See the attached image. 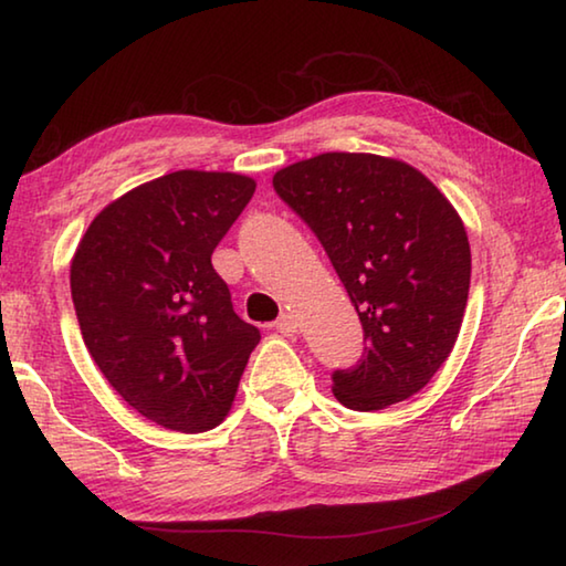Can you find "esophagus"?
<instances>
[{"mask_svg":"<svg viewBox=\"0 0 566 566\" xmlns=\"http://www.w3.org/2000/svg\"><path fill=\"white\" fill-rule=\"evenodd\" d=\"M297 317L292 315V312H284V315L274 322V329L276 332H282L284 337H292V335H297Z\"/></svg>","mask_w":566,"mask_h":566,"instance_id":"34e87169","label":"esophagus"}]
</instances>
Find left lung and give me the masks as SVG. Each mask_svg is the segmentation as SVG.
Wrapping results in <instances>:
<instances>
[{"label": "left lung", "mask_w": 566, "mask_h": 566, "mask_svg": "<svg viewBox=\"0 0 566 566\" xmlns=\"http://www.w3.org/2000/svg\"><path fill=\"white\" fill-rule=\"evenodd\" d=\"M274 191L315 231L367 347L332 392L382 410L423 390L451 355L471 284V247L451 201L402 160L322 154L276 170Z\"/></svg>", "instance_id": "1"}]
</instances>
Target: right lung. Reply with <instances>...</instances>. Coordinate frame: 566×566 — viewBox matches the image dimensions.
I'll return each instance as SVG.
<instances>
[{
	"label": "right lung",
	"mask_w": 566,
	"mask_h": 566,
	"mask_svg": "<svg viewBox=\"0 0 566 566\" xmlns=\"http://www.w3.org/2000/svg\"><path fill=\"white\" fill-rule=\"evenodd\" d=\"M254 188V178L221 170L160 176L107 203L70 264L95 365L130 408L168 430L217 428L262 339L211 264Z\"/></svg>",
	"instance_id": "obj_1"
}]
</instances>
